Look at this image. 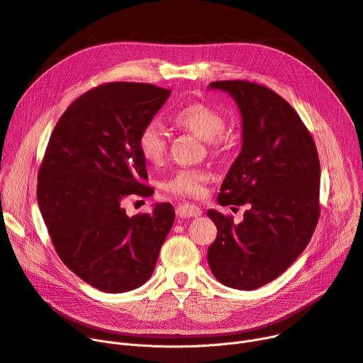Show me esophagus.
<instances>
[{
	"instance_id": "esophagus-1",
	"label": "esophagus",
	"mask_w": 363,
	"mask_h": 363,
	"mask_svg": "<svg viewBox=\"0 0 363 363\" xmlns=\"http://www.w3.org/2000/svg\"><path fill=\"white\" fill-rule=\"evenodd\" d=\"M177 216L180 218H189V217H201L202 216V209L198 205L194 203H182L177 208Z\"/></svg>"
}]
</instances>
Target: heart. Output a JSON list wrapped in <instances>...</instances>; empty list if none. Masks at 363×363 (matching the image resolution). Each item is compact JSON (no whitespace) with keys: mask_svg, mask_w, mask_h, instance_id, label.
Instances as JSON below:
<instances>
[{"mask_svg":"<svg viewBox=\"0 0 363 363\" xmlns=\"http://www.w3.org/2000/svg\"><path fill=\"white\" fill-rule=\"evenodd\" d=\"M172 121L183 129L195 133L211 146H218L225 132V118L217 110L205 104L183 106L172 116ZM138 147L140 155L151 164L162 161L167 151V139L157 123H147L139 133ZM209 173L199 168H183L176 172L165 183V190L179 196L199 198L205 194Z\"/></svg>","mask_w":363,"mask_h":363,"instance_id":"heart-1","label":"heart"}]
</instances>
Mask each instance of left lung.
<instances>
[{
  "label": "left lung",
  "instance_id": "1",
  "mask_svg": "<svg viewBox=\"0 0 363 363\" xmlns=\"http://www.w3.org/2000/svg\"><path fill=\"white\" fill-rule=\"evenodd\" d=\"M227 92L242 116V151L220 189V205H247L243 221L216 209L217 239L208 247L216 279L255 290L281 275L305 250L319 218V158L293 106L247 80L209 83Z\"/></svg>",
  "mask_w": 363,
  "mask_h": 363
}]
</instances>
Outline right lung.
Listing matches in <instances>:
<instances>
[{
    "label": "right lung",
    "mask_w": 363,
    "mask_h": 363,
    "mask_svg": "<svg viewBox=\"0 0 363 363\" xmlns=\"http://www.w3.org/2000/svg\"><path fill=\"white\" fill-rule=\"evenodd\" d=\"M172 91L116 82L79 96L60 117L38 173V203L61 261L105 293L135 290L155 269L173 227L172 203L129 217V195L154 190L138 147Z\"/></svg>",
    "instance_id": "obj_1"
}]
</instances>
